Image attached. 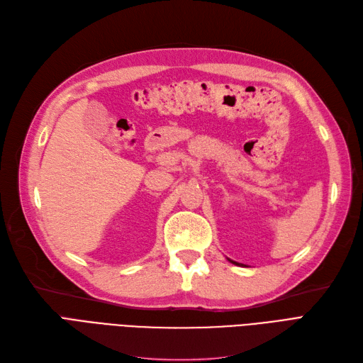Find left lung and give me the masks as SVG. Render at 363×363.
<instances>
[{"label": "left lung", "mask_w": 363, "mask_h": 363, "mask_svg": "<svg viewBox=\"0 0 363 363\" xmlns=\"http://www.w3.org/2000/svg\"><path fill=\"white\" fill-rule=\"evenodd\" d=\"M230 262H232V263H235V264H239V263H236V262H233V260H230Z\"/></svg>", "instance_id": "8db88e82"}]
</instances>
